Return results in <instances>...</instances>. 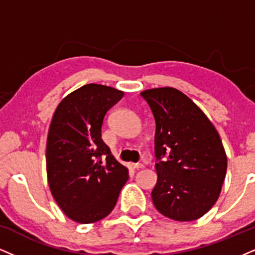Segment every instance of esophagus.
Masks as SVG:
<instances>
[{
	"mask_svg": "<svg viewBox=\"0 0 255 255\" xmlns=\"http://www.w3.org/2000/svg\"><path fill=\"white\" fill-rule=\"evenodd\" d=\"M130 166L132 169H143L144 168V164H142V163H132V164H130Z\"/></svg>",
	"mask_w": 255,
	"mask_h": 255,
	"instance_id": "obj_1",
	"label": "esophagus"
}]
</instances>
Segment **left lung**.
<instances>
[{
    "label": "left lung",
    "mask_w": 255,
    "mask_h": 255,
    "mask_svg": "<svg viewBox=\"0 0 255 255\" xmlns=\"http://www.w3.org/2000/svg\"><path fill=\"white\" fill-rule=\"evenodd\" d=\"M156 122V209L176 221H193L214 206L227 171L218 131L199 106L181 91H143Z\"/></svg>",
    "instance_id": "left-lung-1"
}]
</instances>
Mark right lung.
Here are the masks:
<instances>
[{
	"mask_svg": "<svg viewBox=\"0 0 255 255\" xmlns=\"http://www.w3.org/2000/svg\"><path fill=\"white\" fill-rule=\"evenodd\" d=\"M124 92L98 84L84 85L62 99L47 138V178L62 212L79 224L108 216L127 183L128 171L102 139L106 112Z\"/></svg>",
	"mask_w": 255,
	"mask_h": 255,
	"instance_id": "add662e5",
	"label": "right lung"
}]
</instances>
